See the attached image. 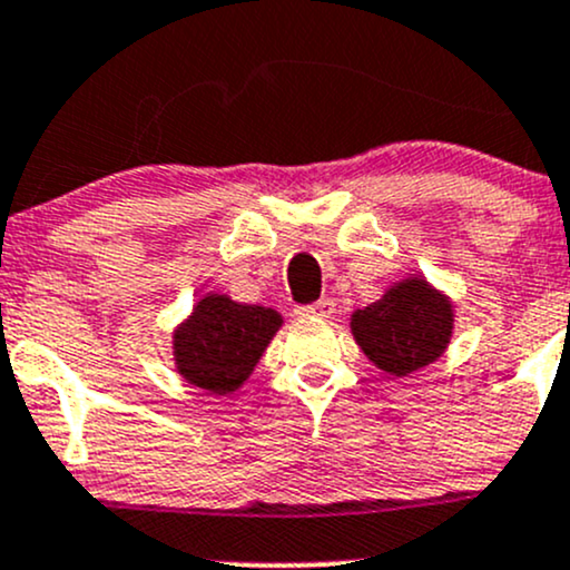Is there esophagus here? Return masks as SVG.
<instances>
[{
  "instance_id": "esophagus-1",
  "label": "esophagus",
  "mask_w": 570,
  "mask_h": 570,
  "mask_svg": "<svg viewBox=\"0 0 570 570\" xmlns=\"http://www.w3.org/2000/svg\"><path fill=\"white\" fill-rule=\"evenodd\" d=\"M335 314V303L330 297L318 299L314 305H303V308H297V316H308V318H330Z\"/></svg>"
}]
</instances>
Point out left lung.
<instances>
[{"label": "left lung", "instance_id": "left-lung-1", "mask_svg": "<svg viewBox=\"0 0 570 570\" xmlns=\"http://www.w3.org/2000/svg\"><path fill=\"white\" fill-rule=\"evenodd\" d=\"M454 330L452 299L424 278H405L352 314L354 341L390 376H409L446 352Z\"/></svg>", "mask_w": 570, "mask_h": 570}]
</instances>
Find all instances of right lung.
Instances as JSON below:
<instances>
[{
    "label": "right lung",
    "instance_id": "obj_1",
    "mask_svg": "<svg viewBox=\"0 0 570 570\" xmlns=\"http://www.w3.org/2000/svg\"><path fill=\"white\" fill-rule=\"evenodd\" d=\"M284 324L278 311L243 305L227 295H205L173 333L175 367L210 395L240 390Z\"/></svg>",
    "mask_w": 570,
    "mask_h": 570
}]
</instances>
